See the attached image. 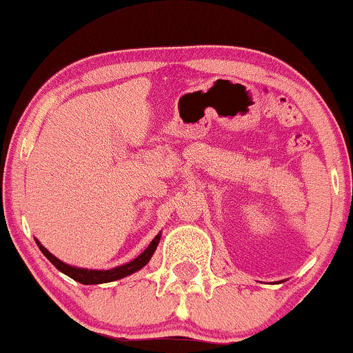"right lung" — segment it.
Instances as JSON below:
<instances>
[{
  "instance_id": "1",
  "label": "right lung",
  "mask_w": 353,
  "mask_h": 353,
  "mask_svg": "<svg viewBox=\"0 0 353 353\" xmlns=\"http://www.w3.org/2000/svg\"><path fill=\"white\" fill-rule=\"evenodd\" d=\"M159 242H160V234H157L154 241L149 243V247H147V249L143 250L137 259L130 260L129 263L121 265V267H116L111 270H88V268H78V267H72V265L68 263H63L62 260H59L57 256L52 255L50 252L36 239L39 249H41L42 254L50 260V263L54 265L57 270H60V272L65 273L67 276H70L75 281L81 283V285H99V283H110V281L121 280V278L132 275V273H136L137 270H141L142 267H145V265L149 263V260L152 259V255H154Z\"/></svg>"
}]
</instances>
